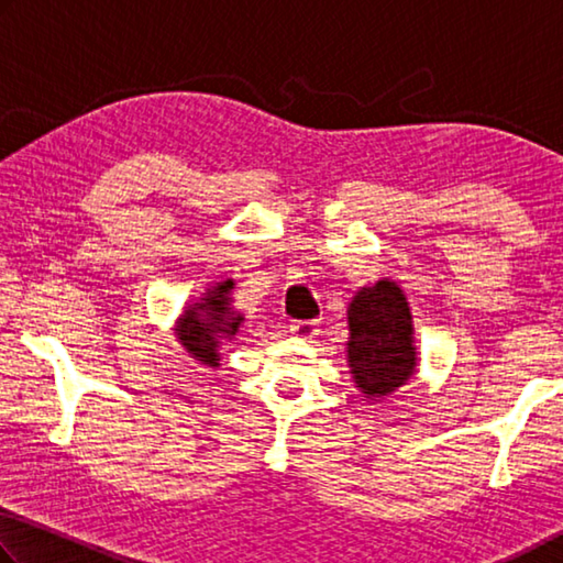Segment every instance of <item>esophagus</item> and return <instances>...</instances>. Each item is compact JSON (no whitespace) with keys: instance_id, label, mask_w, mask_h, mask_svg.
Wrapping results in <instances>:
<instances>
[{"instance_id":"obj_1","label":"esophagus","mask_w":563,"mask_h":563,"mask_svg":"<svg viewBox=\"0 0 563 563\" xmlns=\"http://www.w3.org/2000/svg\"><path fill=\"white\" fill-rule=\"evenodd\" d=\"M291 333L297 339H303V341H311L319 336V321H294L291 323Z\"/></svg>"}]
</instances>
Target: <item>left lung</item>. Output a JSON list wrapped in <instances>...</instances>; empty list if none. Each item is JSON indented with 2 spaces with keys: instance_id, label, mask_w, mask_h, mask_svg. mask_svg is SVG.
<instances>
[{
  "instance_id": "8db88e82",
  "label": "left lung",
  "mask_w": 563,
  "mask_h": 563,
  "mask_svg": "<svg viewBox=\"0 0 563 563\" xmlns=\"http://www.w3.org/2000/svg\"><path fill=\"white\" fill-rule=\"evenodd\" d=\"M346 363L366 400L386 398L418 371L416 327L400 284L378 279L361 287L346 309Z\"/></svg>"
}]
</instances>
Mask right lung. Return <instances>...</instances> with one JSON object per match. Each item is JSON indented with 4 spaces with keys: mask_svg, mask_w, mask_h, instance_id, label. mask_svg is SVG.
Segmentation results:
<instances>
[{
    "mask_svg": "<svg viewBox=\"0 0 563 563\" xmlns=\"http://www.w3.org/2000/svg\"><path fill=\"white\" fill-rule=\"evenodd\" d=\"M234 279L210 282L200 297L190 299L175 319L173 333L187 356L205 368H220L222 346L240 336L244 313L234 309Z\"/></svg>",
    "mask_w": 563,
    "mask_h": 563,
    "instance_id": "1",
    "label": "right lung"
}]
</instances>
